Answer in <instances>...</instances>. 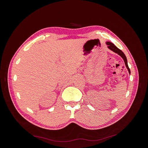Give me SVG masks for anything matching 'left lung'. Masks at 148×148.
<instances>
[{
  "label": "left lung",
  "mask_w": 148,
  "mask_h": 148,
  "mask_svg": "<svg viewBox=\"0 0 148 148\" xmlns=\"http://www.w3.org/2000/svg\"><path fill=\"white\" fill-rule=\"evenodd\" d=\"M106 44H107V45H108L107 47H108V49H109L110 50H111L112 51H113V52L118 54L119 55L121 56V58L123 59L124 62H125V66H126V67H127V69H128V72H129V74H130V73H131L130 69V68H129V67H128V62H127V58H126V56H125V54H124L120 49H119L117 47L115 46L113 43H112V42H107Z\"/></svg>",
  "instance_id": "1"
}]
</instances>
